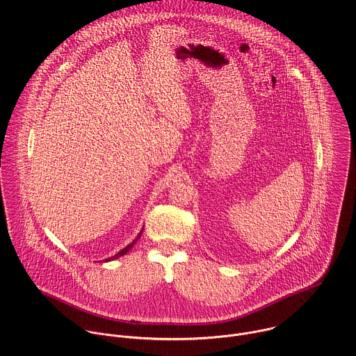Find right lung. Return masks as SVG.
I'll use <instances>...</instances> for the list:
<instances>
[{"label": "right lung", "mask_w": 356, "mask_h": 356, "mask_svg": "<svg viewBox=\"0 0 356 356\" xmlns=\"http://www.w3.org/2000/svg\"><path fill=\"white\" fill-rule=\"evenodd\" d=\"M140 236H141V233H140V234H138V237H140ZM138 237H137V238H136V240H134V241H133V243H131V244H130V245H127V247H126V248H123V250H122V251H120V252H118V254H116V255H115V257H111V258H109V261H112V259H116V258H119V257H122V255H124V254H126V252H127V251H129V250H130V248H131V247H133V245H134V244H136V241H137V240H138ZM106 261H108V259H106Z\"/></svg>", "instance_id": "right-lung-1"}]
</instances>
